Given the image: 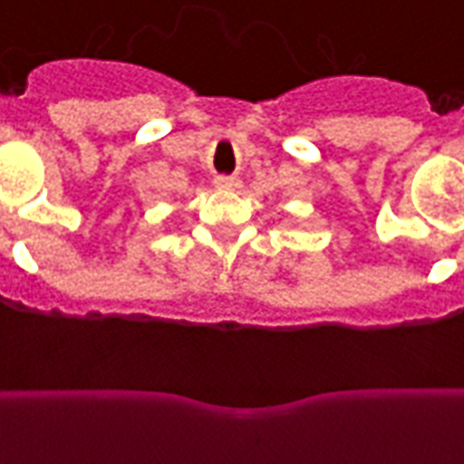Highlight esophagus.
<instances>
[{"instance_id": "esophagus-1", "label": "esophagus", "mask_w": 464, "mask_h": 464, "mask_svg": "<svg viewBox=\"0 0 464 464\" xmlns=\"http://www.w3.org/2000/svg\"><path fill=\"white\" fill-rule=\"evenodd\" d=\"M239 185V178H232V175H218L216 178L218 189H237Z\"/></svg>"}]
</instances>
